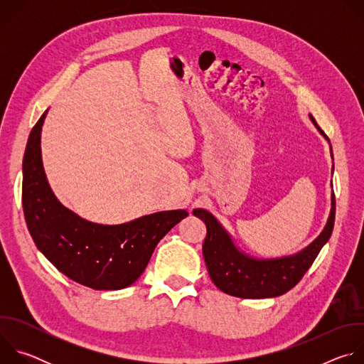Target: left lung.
Returning a JSON list of instances; mask_svg holds the SVG:
<instances>
[{
    "instance_id": "8db88e82",
    "label": "left lung",
    "mask_w": 364,
    "mask_h": 364,
    "mask_svg": "<svg viewBox=\"0 0 364 364\" xmlns=\"http://www.w3.org/2000/svg\"><path fill=\"white\" fill-rule=\"evenodd\" d=\"M309 118L327 138L316 119L313 117ZM331 204L328 223L313 243L294 256L271 261H256L240 253L213 215L203 209H196L193 212L194 216L200 218L207 228L203 256L215 285L220 291L239 298H272L288 292L302 279L333 233L336 219L334 194Z\"/></svg>"
}]
</instances>
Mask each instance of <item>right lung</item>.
Returning a JSON list of instances; mask_svg holds the SVG:
<instances>
[{
	"label": "right lung",
	"mask_w": 364,
	"mask_h": 364,
	"mask_svg": "<svg viewBox=\"0 0 364 364\" xmlns=\"http://www.w3.org/2000/svg\"><path fill=\"white\" fill-rule=\"evenodd\" d=\"M47 111L33 127L23 160V210L41 253L62 274L92 289H122L146 268L157 243L186 210L160 212L119 226L86 222L51 193L41 163L40 132Z\"/></svg>",
	"instance_id": "add662e5"
}]
</instances>
